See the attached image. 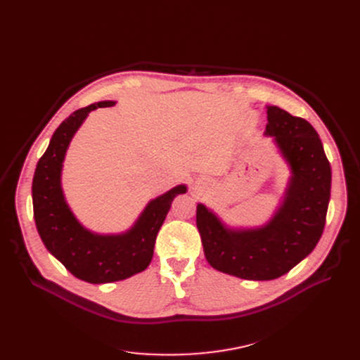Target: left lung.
I'll return each mask as SVG.
<instances>
[{
	"label": "left lung",
	"mask_w": 360,
	"mask_h": 360,
	"mask_svg": "<svg viewBox=\"0 0 360 360\" xmlns=\"http://www.w3.org/2000/svg\"><path fill=\"white\" fill-rule=\"evenodd\" d=\"M264 134L273 137L292 169L286 197L273 219L255 229H229L197 205L205 259L221 273L273 280L309 255L323 235L331 191V166L315 128L277 106H267Z\"/></svg>",
	"instance_id": "obj_1"
}]
</instances>
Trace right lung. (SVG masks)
<instances>
[{"label": "right lung", "instance_id": "1", "mask_svg": "<svg viewBox=\"0 0 360 360\" xmlns=\"http://www.w3.org/2000/svg\"><path fill=\"white\" fill-rule=\"evenodd\" d=\"M112 105L110 101L93 103L63 121L37 162L32 182L34 223L46 250L72 276L94 285L124 280L148 267L170 205L186 191L185 185H178L150 201L136 224L121 235L91 233L74 217L61 188L65 151L89 112Z\"/></svg>", "mask_w": 360, "mask_h": 360}]
</instances>
